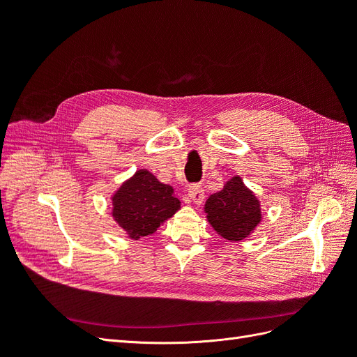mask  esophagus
Returning <instances> with one entry per match:
<instances>
[{"label":"esophagus","mask_w":357,"mask_h":357,"mask_svg":"<svg viewBox=\"0 0 357 357\" xmlns=\"http://www.w3.org/2000/svg\"><path fill=\"white\" fill-rule=\"evenodd\" d=\"M189 197L197 205H199L204 201V189H202L199 183H193V185H190Z\"/></svg>","instance_id":"obj_1"}]
</instances>
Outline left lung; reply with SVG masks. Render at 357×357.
Instances as JSON below:
<instances>
[{
	"label": "left lung",
	"instance_id": "left-lung-1",
	"mask_svg": "<svg viewBox=\"0 0 357 357\" xmlns=\"http://www.w3.org/2000/svg\"><path fill=\"white\" fill-rule=\"evenodd\" d=\"M205 213L213 228L223 238L244 240L261 222V205L240 177L226 183L223 190L214 193L205 202Z\"/></svg>",
	"mask_w": 357,
	"mask_h": 357
}]
</instances>
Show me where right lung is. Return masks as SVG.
Returning <instances> with one entry per match:
<instances>
[{
	"label": "right lung",
	"mask_w": 357,
	"mask_h": 357,
	"mask_svg": "<svg viewBox=\"0 0 357 357\" xmlns=\"http://www.w3.org/2000/svg\"><path fill=\"white\" fill-rule=\"evenodd\" d=\"M116 222L134 240L152 235L162 222L171 218L180 201L171 186L162 185L149 171L142 169L128 180L113 197Z\"/></svg>",
	"instance_id": "add662e5"
}]
</instances>
